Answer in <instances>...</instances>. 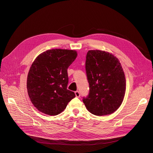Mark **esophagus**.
Segmentation results:
<instances>
[{"instance_id": "obj_1", "label": "esophagus", "mask_w": 153, "mask_h": 153, "mask_svg": "<svg viewBox=\"0 0 153 153\" xmlns=\"http://www.w3.org/2000/svg\"><path fill=\"white\" fill-rule=\"evenodd\" d=\"M75 96L77 97V98H79V97L80 96V93L79 91H75Z\"/></svg>"}]
</instances>
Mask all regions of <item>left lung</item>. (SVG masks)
<instances>
[{"label":"left lung","mask_w":153,"mask_h":153,"mask_svg":"<svg viewBox=\"0 0 153 153\" xmlns=\"http://www.w3.org/2000/svg\"><path fill=\"white\" fill-rule=\"evenodd\" d=\"M85 70L89 93L83 102L88 111L99 116L115 112L126 92V78L118 59L103 50H89Z\"/></svg>","instance_id":"left-lung-1"}]
</instances>
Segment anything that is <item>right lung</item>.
<instances>
[{"label":"right lung","mask_w":153,"mask_h":153,"mask_svg":"<svg viewBox=\"0 0 153 153\" xmlns=\"http://www.w3.org/2000/svg\"><path fill=\"white\" fill-rule=\"evenodd\" d=\"M77 56L75 50L52 49L39 54L32 64L27 89L32 103L41 112L56 115L75 97L67 89V69Z\"/></svg>","instance_id":"obj_1"}]
</instances>
